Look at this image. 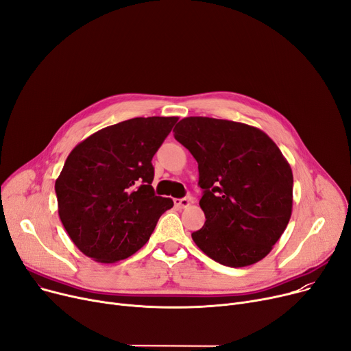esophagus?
<instances>
[{"instance_id": "34e87169", "label": "esophagus", "mask_w": 351, "mask_h": 351, "mask_svg": "<svg viewBox=\"0 0 351 351\" xmlns=\"http://www.w3.org/2000/svg\"><path fill=\"white\" fill-rule=\"evenodd\" d=\"M175 206L179 209H186L191 206V197H182V199H175Z\"/></svg>"}]
</instances>
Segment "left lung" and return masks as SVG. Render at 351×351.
<instances>
[{
  "instance_id": "1",
  "label": "left lung",
  "mask_w": 351,
  "mask_h": 351,
  "mask_svg": "<svg viewBox=\"0 0 351 351\" xmlns=\"http://www.w3.org/2000/svg\"><path fill=\"white\" fill-rule=\"evenodd\" d=\"M193 155L206 222L193 242L215 262L245 267L266 257L291 216L293 173L263 131L242 122L189 117L173 129Z\"/></svg>"
}]
</instances>
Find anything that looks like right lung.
I'll use <instances>...</instances> for the list:
<instances>
[{
	"instance_id": "right-lung-1",
	"label": "right lung",
	"mask_w": 351,
	"mask_h": 351,
	"mask_svg": "<svg viewBox=\"0 0 351 351\" xmlns=\"http://www.w3.org/2000/svg\"><path fill=\"white\" fill-rule=\"evenodd\" d=\"M176 117L134 118L80 142L55 180L61 222L85 256L115 263L138 252L173 206L152 188V158Z\"/></svg>"
}]
</instances>
